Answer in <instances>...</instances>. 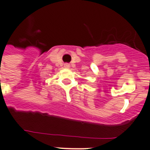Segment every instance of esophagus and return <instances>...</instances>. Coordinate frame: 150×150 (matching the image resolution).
<instances>
[{
	"mask_svg": "<svg viewBox=\"0 0 150 150\" xmlns=\"http://www.w3.org/2000/svg\"><path fill=\"white\" fill-rule=\"evenodd\" d=\"M64 67H65L66 68H68V67H70V65H69V64L66 63V64H64Z\"/></svg>",
	"mask_w": 150,
	"mask_h": 150,
	"instance_id": "esophagus-1",
	"label": "esophagus"
}]
</instances>
